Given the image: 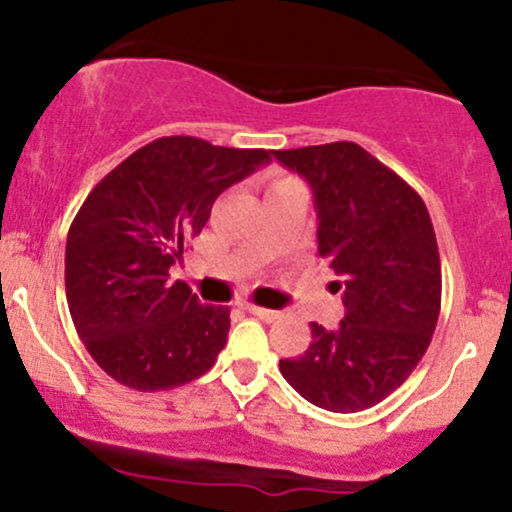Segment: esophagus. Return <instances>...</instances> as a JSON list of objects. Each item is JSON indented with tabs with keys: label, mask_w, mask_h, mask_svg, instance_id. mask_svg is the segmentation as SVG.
I'll list each match as a JSON object with an SVG mask.
<instances>
[{
	"label": "esophagus",
	"mask_w": 512,
	"mask_h": 512,
	"mask_svg": "<svg viewBox=\"0 0 512 512\" xmlns=\"http://www.w3.org/2000/svg\"><path fill=\"white\" fill-rule=\"evenodd\" d=\"M248 313L260 317V320H264V322H274V320H279V317H281L279 313H276V310L260 308V305H248Z\"/></svg>",
	"instance_id": "obj_1"
}]
</instances>
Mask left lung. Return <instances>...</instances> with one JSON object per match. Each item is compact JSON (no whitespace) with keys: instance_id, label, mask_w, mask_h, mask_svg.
I'll return each instance as SVG.
<instances>
[{"instance_id":"obj_1","label":"left lung","mask_w":512,"mask_h":512,"mask_svg":"<svg viewBox=\"0 0 512 512\" xmlns=\"http://www.w3.org/2000/svg\"><path fill=\"white\" fill-rule=\"evenodd\" d=\"M310 182L317 252L344 279L337 330L279 370L315 407L354 414L395 392L419 366L440 313V255L424 199L354 142L274 151Z\"/></svg>"}]
</instances>
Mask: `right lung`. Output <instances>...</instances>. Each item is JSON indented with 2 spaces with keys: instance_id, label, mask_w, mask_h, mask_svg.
Masks as SVG:
<instances>
[{
  "instance_id": "right-lung-1",
  "label": "right lung",
  "mask_w": 512,
  "mask_h": 512,
  "mask_svg": "<svg viewBox=\"0 0 512 512\" xmlns=\"http://www.w3.org/2000/svg\"><path fill=\"white\" fill-rule=\"evenodd\" d=\"M264 161V149L161 137L81 204L64 255L69 313L88 354L120 385L173 390L216 363L231 310L202 305L168 269L202 233L216 197Z\"/></svg>"
}]
</instances>
